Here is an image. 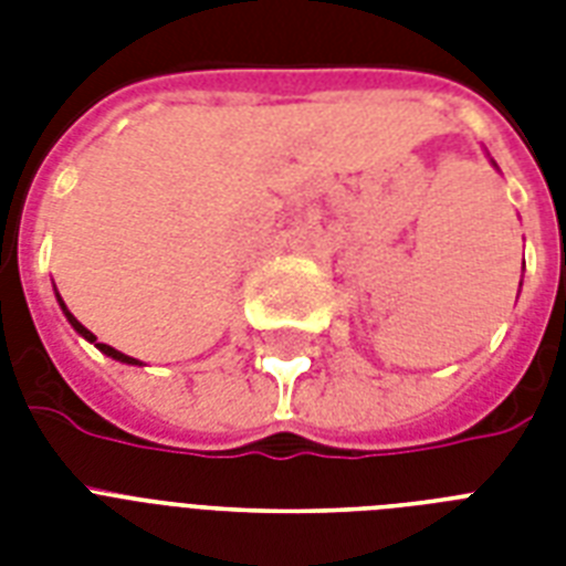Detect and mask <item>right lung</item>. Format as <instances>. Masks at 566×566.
<instances>
[{
    "instance_id": "add662e5",
    "label": "right lung",
    "mask_w": 566,
    "mask_h": 566,
    "mask_svg": "<svg viewBox=\"0 0 566 566\" xmlns=\"http://www.w3.org/2000/svg\"><path fill=\"white\" fill-rule=\"evenodd\" d=\"M57 302H61V300H57ZM61 308H64L66 319H70V326H73L75 332H78V335H82V337H87V340H91V344H96V335H93V332H87V328H84L82 323H78V319H75L73 314H70V311H66L64 302H61ZM96 346H99V353L111 355V358H117V361H123V364H140V361H135V358H128V355L117 353V349H114V346H108V344H96Z\"/></svg>"
}]
</instances>
